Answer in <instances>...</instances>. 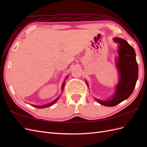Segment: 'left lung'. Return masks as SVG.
Instances as JSON below:
<instances>
[{"label":"left lung","instance_id":"1","mask_svg":"<svg viewBox=\"0 0 147 147\" xmlns=\"http://www.w3.org/2000/svg\"><path fill=\"white\" fill-rule=\"evenodd\" d=\"M114 41L119 44L117 66L120 75L119 82L111 100L104 101L96 99L99 104L108 107L117 105L131 96L136 86L139 70L133 47L122 38H115Z\"/></svg>","mask_w":147,"mask_h":147}]
</instances>
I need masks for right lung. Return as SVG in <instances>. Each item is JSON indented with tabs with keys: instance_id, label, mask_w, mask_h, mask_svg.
I'll list each match as a JSON object with an SVG mask.
<instances>
[{
	"instance_id": "1",
	"label": "right lung",
	"mask_w": 147,
	"mask_h": 147,
	"mask_svg": "<svg viewBox=\"0 0 147 147\" xmlns=\"http://www.w3.org/2000/svg\"><path fill=\"white\" fill-rule=\"evenodd\" d=\"M64 84H65V82H64V83H63V86H62V89H64ZM60 97V96H59ZM59 97H57V99H56L54 101H53L52 102H51L50 104H47V105H42V106H37V105H32L33 107H37V108H38V109H43V108H46V107H50V106H51L53 104H54L55 102L57 100V99H58L59 98Z\"/></svg>"
}]
</instances>
